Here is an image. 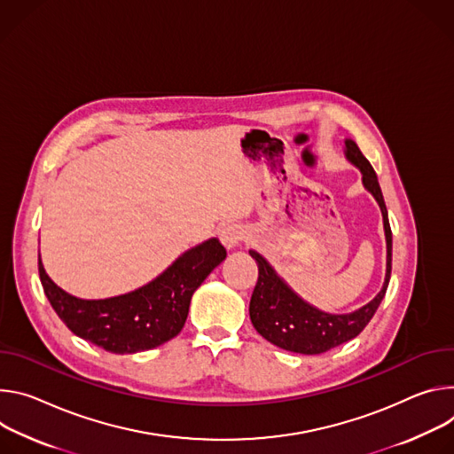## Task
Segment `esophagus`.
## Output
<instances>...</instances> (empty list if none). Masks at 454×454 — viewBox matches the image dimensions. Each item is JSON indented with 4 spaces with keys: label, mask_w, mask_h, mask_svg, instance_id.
Masks as SVG:
<instances>
[{
    "label": "esophagus",
    "mask_w": 454,
    "mask_h": 454,
    "mask_svg": "<svg viewBox=\"0 0 454 454\" xmlns=\"http://www.w3.org/2000/svg\"><path fill=\"white\" fill-rule=\"evenodd\" d=\"M243 238H245V232H243V229H241L239 225H236V223H229V225L222 227V231H220V239H222V243H223L227 248H236V247H239V243L243 241Z\"/></svg>",
    "instance_id": "34e87169"
}]
</instances>
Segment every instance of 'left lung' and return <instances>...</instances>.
I'll list each match as a JSON object with an SVG mask.
<instances>
[{
	"label": "left lung",
	"mask_w": 454,
	"mask_h": 454,
	"mask_svg": "<svg viewBox=\"0 0 454 454\" xmlns=\"http://www.w3.org/2000/svg\"><path fill=\"white\" fill-rule=\"evenodd\" d=\"M344 145L346 159L361 169L364 187L375 196L382 211L387 248L386 279L380 292L363 309L351 314H326L301 299L256 250H248V254L258 263V283L248 307L250 321L262 337L278 348L294 351V354H325V351L357 337L377 312L391 276V227L377 175L354 140L346 138Z\"/></svg>",
	"instance_id": "left-lung-1"
}]
</instances>
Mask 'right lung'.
Wrapping results in <instances>:
<instances>
[{
  "label": "right lung",
  "instance_id": "obj_1",
  "mask_svg": "<svg viewBox=\"0 0 454 454\" xmlns=\"http://www.w3.org/2000/svg\"><path fill=\"white\" fill-rule=\"evenodd\" d=\"M225 256L223 245L211 238L189 248L153 281L108 299L70 295L48 278L41 258L39 278L50 305L77 337L124 356L176 337L185 325L194 290Z\"/></svg>",
  "mask_w": 454,
  "mask_h": 454
}]
</instances>
